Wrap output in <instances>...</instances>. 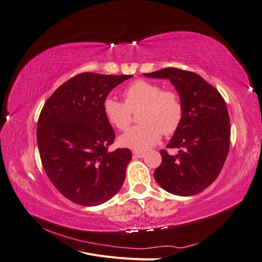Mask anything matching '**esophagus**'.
<instances>
[{"instance_id": "esophagus-1", "label": "esophagus", "mask_w": 262, "mask_h": 262, "mask_svg": "<svg viewBox=\"0 0 262 262\" xmlns=\"http://www.w3.org/2000/svg\"><path fill=\"white\" fill-rule=\"evenodd\" d=\"M133 156L137 158H143L145 156V152H141V150H133Z\"/></svg>"}]
</instances>
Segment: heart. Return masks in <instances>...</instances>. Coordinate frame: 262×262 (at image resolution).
Listing matches in <instances>:
<instances>
[{"instance_id": "heart-1", "label": "heart", "mask_w": 262, "mask_h": 262, "mask_svg": "<svg viewBox=\"0 0 262 262\" xmlns=\"http://www.w3.org/2000/svg\"><path fill=\"white\" fill-rule=\"evenodd\" d=\"M124 102L115 97L102 101V112L107 121L118 130H125L131 121V112L139 114L142 123L119 137L121 146L134 150H145L154 146L162 137L175 133L184 116V107L178 95L163 91L160 85L139 80L126 87Z\"/></svg>"}]
</instances>
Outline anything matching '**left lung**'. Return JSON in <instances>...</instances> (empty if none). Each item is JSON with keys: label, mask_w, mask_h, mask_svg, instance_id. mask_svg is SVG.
<instances>
[{"label": "left lung", "mask_w": 262, "mask_h": 262, "mask_svg": "<svg viewBox=\"0 0 262 262\" xmlns=\"http://www.w3.org/2000/svg\"><path fill=\"white\" fill-rule=\"evenodd\" d=\"M143 75L168 80L184 107L179 128L166 146L177 148L178 154L161 150L162 164L154 178L169 193H200L217 178L228 154L231 124L225 101L203 77L190 71L166 68Z\"/></svg>", "instance_id": "left-lung-1"}]
</instances>
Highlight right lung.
<instances>
[{"label": "right lung", "instance_id": "right-lung-1", "mask_svg": "<svg viewBox=\"0 0 262 262\" xmlns=\"http://www.w3.org/2000/svg\"><path fill=\"white\" fill-rule=\"evenodd\" d=\"M132 75L82 73L55 91L39 116L37 142L47 176L67 199L95 207L121 189L129 148L109 152L115 131L102 101Z\"/></svg>", "mask_w": 262, "mask_h": 262}]
</instances>
